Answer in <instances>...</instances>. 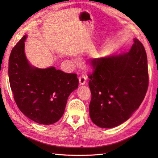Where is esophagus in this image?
<instances>
[{
  "mask_svg": "<svg viewBox=\"0 0 158 158\" xmlns=\"http://www.w3.org/2000/svg\"><path fill=\"white\" fill-rule=\"evenodd\" d=\"M79 83H80V85H84L85 84V82H86V77H85V76L84 75H82L79 76Z\"/></svg>",
  "mask_w": 158,
  "mask_h": 158,
  "instance_id": "esophagus-1",
  "label": "esophagus"
}]
</instances>
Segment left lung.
Returning a JSON list of instances; mask_svg holds the SVG:
<instances>
[{
    "mask_svg": "<svg viewBox=\"0 0 158 158\" xmlns=\"http://www.w3.org/2000/svg\"><path fill=\"white\" fill-rule=\"evenodd\" d=\"M128 52L94 59L88 76L92 122L101 128L120 125L139 107L148 87L147 55L137 39Z\"/></svg>",
    "mask_w": 158,
    "mask_h": 158,
    "instance_id": "obj_1",
    "label": "left lung"
}]
</instances>
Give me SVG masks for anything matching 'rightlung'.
Masks as SVG:
<instances>
[{
  "label": "right lung",
  "mask_w": 158,
  "mask_h": 158,
  "mask_svg": "<svg viewBox=\"0 0 158 158\" xmlns=\"http://www.w3.org/2000/svg\"><path fill=\"white\" fill-rule=\"evenodd\" d=\"M24 35L12 49L8 76L18 107L31 120L51 125L63 116L70 93L78 88L76 74L65 73L54 66L38 69L31 66L24 52Z\"/></svg>",
  "instance_id": "1"
}]
</instances>
